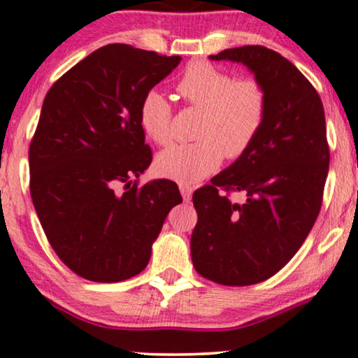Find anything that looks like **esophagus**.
I'll list each match as a JSON object with an SVG mask.
<instances>
[{
    "label": "esophagus",
    "instance_id": "esophagus-1",
    "mask_svg": "<svg viewBox=\"0 0 358 358\" xmlns=\"http://www.w3.org/2000/svg\"><path fill=\"white\" fill-rule=\"evenodd\" d=\"M180 193H182L183 200H190L192 193H193V187L188 183H180Z\"/></svg>",
    "mask_w": 358,
    "mask_h": 358
}]
</instances>
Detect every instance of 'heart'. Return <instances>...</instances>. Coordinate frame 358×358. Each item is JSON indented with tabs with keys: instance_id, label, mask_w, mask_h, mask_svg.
I'll list each match as a JSON object with an SVG mask.
<instances>
[{
	"instance_id": "obj_1",
	"label": "heart",
	"mask_w": 358,
	"mask_h": 358,
	"mask_svg": "<svg viewBox=\"0 0 358 358\" xmlns=\"http://www.w3.org/2000/svg\"><path fill=\"white\" fill-rule=\"evenodd\" d=\"M176 92L188 106L203 110L195 143L162 151L156 168L180 183H195L219 170L224 156L237 159L252 148L268 117L269 97L256 77L234 79L231 72L208 62H193L185 69ZM139 126L156 145L171 141L173 110L158 90L145 94L139 104Z\"/></svg>"
}]
</instances>
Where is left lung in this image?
<instances>
[{
  "instance_id": "1",
  "label": "left lung",
  "mask_w": 358,
  "mask_h": 358,
  "mask_svg": "<svg viewBox=\"0 0 358 358\" xmlns=\"http://www.w3.org/2000/svg\"><path fill=\"white\" fill-rule=\"evenodd\" d=\"M210 59L248 65L269 108L248 153L193 193L192 261L217 285L250 286L285 268L318 217L330 165L324 110L311 82L271 48L244 45Z\"/></svg>"
}]
</instances>
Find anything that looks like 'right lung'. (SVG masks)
Returning <instances> with one entry per match:
<instances>
[{"label":"right lung","mask_w":358,"mask_h":358,"mask_svg":"<svg viewBox=\"0 0 358 358\" xmlns=\"http://www.w3.org/2000/svg\"><path fill=\"white\" fill-rule=\"evenodd\" d=\"M180 60L109 43L45 96L28 151L30 195L52 249L77 276L96 282L136 276L168 212L182 202L171 180L132 182L153 159L139 104Z\"/></svg>","instance_id":"obj_1"}]
</instances>
